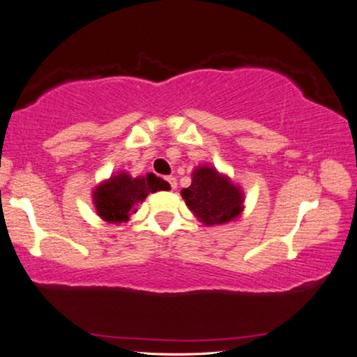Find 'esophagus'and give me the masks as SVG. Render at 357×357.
Instances as JSON below:
<instances>
[{
	"label": "esophagus",
	"mask_w": 357,
	"mask_h": 357,
	"mask_svg": "<svg viewBox=\"0 0 357 357\" xmlns=\"http://www.w3.org/2000/svg\"><path fill=\"white\" fill-rule=\"evenodd\" d=\"M165 181H167V183L169 184V188L176 189V179L172 178V176H168V178H165Z\"/></svg>",
	"instance_id": "esophagus-1"
}]
</instances>
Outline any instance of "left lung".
I'll return each mask as SVG.
<instances>
[{
    "label": "left lung",
    "mask_w": 357,
    "mask_h": 357,
    "mask_svg": "<svg viewBox=\"0 0 357 357\" xmlns=\"http://www.w3.org/2000/svg\"><path fill=\"white\" fill-rule=\"evenodd\" d=\"M181 195L206 226L222 225L242 211V190L210 167L197 168L192 184L183 189Z\"/></svg>",
    "instance_id": "1"
}]
</instances>
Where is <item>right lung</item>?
<instances>
[{"label": "right lung", "instance_id": "add662e5", "mask_svg": "<svg viewBox=\"0 0 357 357\" xmlns=\"http://www.w3.org/2000/svg\"><path fill=\"white\" fill-rule=\"evenodd\" d=\"M167 184L152 173L139 178H131L130 174L120 173L94 190V205L102 220L123 222L128 221L131 213H136L135 206L139 202L151 192L165 189Z\"/></svg>", "mask_w": 357, "mask_h": 357}]
</instances>
